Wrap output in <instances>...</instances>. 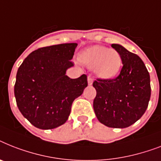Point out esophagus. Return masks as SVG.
Listing matches in <instances>:
<instances>
[{
    "label": "esophagus",
    "mask_w": 161,
    "mask_h": 161,
    "mask_svg": "<svg viewBox=\"0 0 161 161\" xmlns=\"http://www.w3.org/2000/svg\"><path fill=\"white\" fill-rule=\"evenodd\" d=\"M92 83H93V79L91 78V76L87 77V84L91 86V85H92Z\"/></svg>",
    "instance_id": "obj_1"
}]
</instances>
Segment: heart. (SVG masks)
Returning <instances> with one entry per match:
<instances>
[{"label":"heart","mask_w":161,"mask_h":161,"mask_svg":"<svg viewBox=\"0 0 161 161\" xmlns=\"http://www.w3.org/2000/svg\"><path fill=\"white\" fill-rule=\"evenodd\" d=\"M78 60L88 68H93L97 77L104 80L116 78L122 68V58L116 49L93 45L83 49Z\"/></svg>","instance_id":"obj_1"}]
</instances>
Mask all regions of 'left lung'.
Masks as SVG:
<instances>
[{
  "instance_id": "left-lung-1",
  "label": "left lung",
  "mask_w": 161,
  "mask_h": 161,
  "mask_svg": "<svg viewBox=\"0 0 161 161\" xmlns=\"http://www.w3.org/2000/svg\"><path fill=\"white\" fill-rule=\"evenodd\" d=\"M112 47L122 58L123 67L115 79H97L93 109L102 124L112 128H126L137 121L146 112L151 98V79L139 56L119 44Z\"/></svg>"
}]
</instances>
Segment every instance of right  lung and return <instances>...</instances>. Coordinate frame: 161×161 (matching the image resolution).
I'll use <instances>...</instances> for the list:
<instances>
[{"label":"right lung","instance_id":"right-lung-1","mask_svg":"<svg viewBox=\"0 0 161 161\" xmlns=\"http://www.w3.org/2000/svg\"><path fill=\"white\" fill-rule=\"evenodd\" d=\"M78 46L67 43L40 48L29 54L18 69L15 92L19 112L42 130L58 127L69 119L74 99L87 86V76L70 78L66 71Z\"/></svg>","mask_w":161,"mask_h":161}]
</instances>
